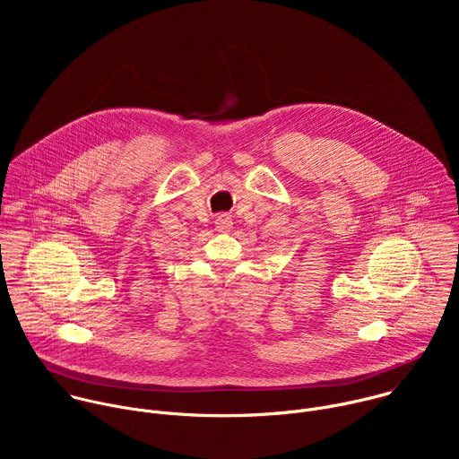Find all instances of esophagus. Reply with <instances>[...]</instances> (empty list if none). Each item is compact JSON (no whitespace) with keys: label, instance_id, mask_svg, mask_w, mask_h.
Returning a JSON list of instances; mask_svg holds the SVG:
<instances>
[{"label":"esophagus","instance_id":"34e87169","mask_svg":"<svg viewBox=\"0 0 459 459\" xmlns=\"http://www.w3.org/2000/svg\"><path fill=\"white\" fill-rule=\"evenodd\" d=\"M216 229H218L220 232H229V230L232 229V220H230V216H229V214H220V216L216 218Z\"/></svg>","mask_w":459,"mask_h":459}]
</instances>
